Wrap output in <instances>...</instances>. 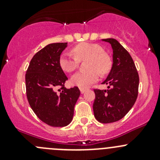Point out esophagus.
<instances>
[{
    "label": "esophagus",
    "mask_w": 160,
    "mask_h": 160,
    "mask_svg": "<svg viewBox=\"0 0 160 160\" xmlns=\"http://www.w3.org/2000/svg\"><path fill=\"white\" fill-rule=\"evenodd\" d=\"M87 90V88H84V87H80V91H81L82 94H84V93L86 92Z\"/></svg>",
    "instance_id": "obj_1"
}]
</instances>
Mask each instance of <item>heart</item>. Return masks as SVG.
<instances>
[{
  "mask_svg": "<svg viewBox=\"0 0 160 160\" xmlns=\"http://www.w3.org/2000/svg\"><path fill=\"white\" fill-rule=\"evenodd\" d=\"M72 54L65 52L59 58L60 67L66 72H73L78 66L80 61L87 60V71L78 72L70 78L72 85L79 87H88L98 81L99 73L105 74L111 67V61L101 46L94 43L83 42L72 49Z\"/></svg>",
  "mask_w": 160,
  "mask_h": 160,
  "instance_id": "heart-1",
  "label": "heart"
}]
</instances>
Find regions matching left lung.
Listing matches in <instances>:
<instances>
[{"label":"left lung","mask_w":160,"mask_h":160,"mask_svg":"<svg viewBox=\"0 0 160 160\" xmlns=\"http://www.w3.org/2000/svg\"><path fill=\"white\" fill-rule=\"evenodd\" d=\"M113 49V66L103 84L108 90L94 89V117L102 123L117 122L134 106L138 97L139 78L128 50L114 38L102 39Z\"/></svg>","instance_id":"obj_1"}]
</instances>
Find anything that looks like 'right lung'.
Returning a JSON list of instances; mask_svg holds the SVG:
<instances>
[{
	"label": "right lung",
	"instance_id": "obj_1",
	"mask_svg": "<svg viewBox=\"0 0 160 160\" xmlns=\"http://www.w3.org/2000/svg\"><path fill=\"white\" fill-rule=\"evenodd\" d=\"M67 43H52L35 53L25 73L26 96L38 118L51 127H66L72 121L80 96L78 87L67 89V77L59 65Z\"/></svg>",
	"mask_w": 160,
	"mask_h": 160
}]
</instances>
